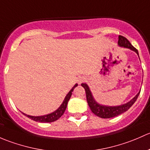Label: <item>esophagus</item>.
<instances>
[{
    "label": "esophagus",
    "instance_id": "1",
    "mask_svg": "<svg viewBox=\"0 0 150 150\" xmlns=\"http://www.w3.org/2000/svg\"><path fill=\"white\" fill-rule=\"evenodd\" d=\"M85 80H86V78L85 77H79V79H78V83L79 84H81V83L82 82H84V81H85Z\"/></svg>",
    "mask_w": 150,
    "mask_h": 150
}]
</instances>
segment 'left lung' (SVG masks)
I'll return each instance as SVG.
<instances>
[{
  "label": "left lung",
  "mask_w": 150,
  "mask_h": 150,
  "mask_svg": "<svg viewBox=\"0 0 150 150\" xmlns=\"http://www.w3.org/2000/svg\"><path fill=\"white\" fill-rule=\"evenodd\" d=\"M118 46L121 47H125V48L130 49L133 50L139 55L138 50L132 45L130 43V42L126 38L123 36L119 35L118 36ZM81 86L84 88L86 92V100H87L88 105L90 108L91 110L94 114L97 115V116L100 117L102 118H113V117L118 116V115H121L124 112L127 111L131 107L134 105L137 99L138 98L139 95V92L137 93V95L134 97V98L132 99L129 102L125 103V104L120 105L116 106H108V105H101L98 103L96 100L94 98L93 95H92V92H91L90 89H89V86L86 84V83H82Z\"/></svg>",
  "instance_id": "8db88e82"
}]
</instances>
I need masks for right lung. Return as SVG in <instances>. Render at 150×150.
<instances>
[{
	"instance_id": "obj_1",
	"label": "right lung",
	"mask_w": 150,
	"mask_h": 150,
	"mask_svg": "<svg viewBox=\"0 0 150 150\" xmlns=\"http://www.w3.org/2000/svg\"><path fill=\"white\" fill-rule=\"evenodd\" d=\"M78 86V84H76L75 85L72 87V89H71V90L69 92V93L66 95V98H64V100L63 101L62 104L60 105V107L58 108V109L55 110L54 112H51V113L47 114V115H40V116H33V115H27V114L24 113V112H22L24 115L28 117L29 118H30V119L33 120V121H37V122H40V123H50V122L57 121V120H58L59 118H61V115L64 113L65 110H66V107H67L68 102H69V100H70L71 97L72 92H73L76 86Z\"/></svg>"
}]
</instances>
